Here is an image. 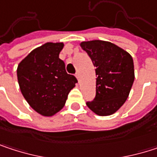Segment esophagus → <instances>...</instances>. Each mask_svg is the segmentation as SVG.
Wrapping results in <instances>:
<instances>
[{
    "mask_svg": "<svg viewBox=\"0 0 157 157\" xmlns=\"http://www.w3.org/2000/svg\"><path fill=\"white\" fill-rule=\"evenodd\" d=\"M75 77L77 78V80H78V82L80 81V75H79V73H76L75 74Z\"/></svg>",
    "mask_w": 157,
    "mask_h": 157,
    "instance_id": "obj_1",
    "label": "esophagus"
}]
</instances>
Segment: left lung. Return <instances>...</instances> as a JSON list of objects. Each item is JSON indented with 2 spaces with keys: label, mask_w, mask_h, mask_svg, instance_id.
<instances>
[{
  "label": "left lung",
  "mask_w": 157,
  "mask_h": 157,
  "mask_svg": "<svg viewBox=\"0 0 157 157\" xmlns=\"http://www.w3.org/2000/svg\"><path fill=\"white\" fill-rule=\"evenodd\" d=\"M96 67V94L87 106L94 113L106 116L114 113L126 101L135 80L134 61L124 49L105 41L82 42Z\"/></svg>",
  "instance_id": "1"
}]
</instances>
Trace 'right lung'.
I'll list each match as a JSON object with an SVG mask.
<instances>
[{"mask_svg": "<svg viewBox=\"0 0 157 157\" xmlns=\"http://www.w3.org/2000/svg\"><path fill=\"white\" fill-rule=\"evenodd\" d=\"M63 43H46L33 50L17 67L21 92L38 113L52 116L64 106L77 79L68 75L59 58Z\"/></svg>", "mask_w": 157, "mask_h": 157, "instance_id": "right-lung-1", "label": "right lung"}]
</instances>
